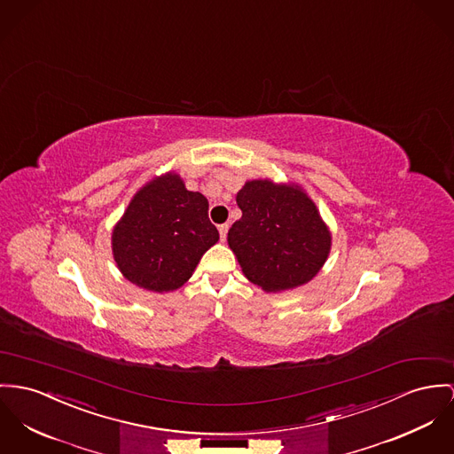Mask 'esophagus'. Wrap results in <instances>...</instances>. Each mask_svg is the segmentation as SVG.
Returning <instances> with one entry per match:
<instances>
[{
	"label": "esophagus",
	"instance_id": "esophagus-1",
	"mask_svg": "<svg viewBox=\"0 0 454 454\" xmlns=\"http://www.w3.org/2000/svg\"><path fill=\"white\" fill-rule=\"evenodd\" d=\"M228 230H230V224H219V237H221V242H224L226 240V237H228Z\"/></svg>",
	"mask_w": 454,
	"mask_h": 454
}]
</instances>
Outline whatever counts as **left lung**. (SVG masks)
I'll use <instances>...</instances> for the list:
<instances>
[{"mask_svg": "<svg viewBox=\"0 0 454 454\" xmlns=\"http://www.w3.org/2000/svg\"><path fill=\"white\" fill-rule=\"evenodd\" d=\"M237 204L242 217L230 228L228 244L247 278L266 292H281L316 277L332 237L304 192L255 179L245 183Z\"/></svg>", "mask_w": 454, "mask_h": 454, "instance_id": "8db88e82", "label": "left lung"}]
</instances>
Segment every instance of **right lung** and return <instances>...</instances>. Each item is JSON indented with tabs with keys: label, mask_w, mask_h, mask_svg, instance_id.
I'll list each match as a JSON object with an SVG mask.
<instances>
[{
	"label": "right lung",
	"mask_w": 454,
	"mask_h": 454,
	"mask_svg": "<svg viewBox=\"0 0 454 454\" xmlns=\"http://www.w3.org/2000/svg\"><path fill=\"white\" fill-rule=\"evenodd\" d=\"M219 240L209 202L166 175L135 195L114 230V259L131 283L152 292L179 288L202 254Z\"/></svg>",
	"instance_id": "obj_1"
}]
</instances>
